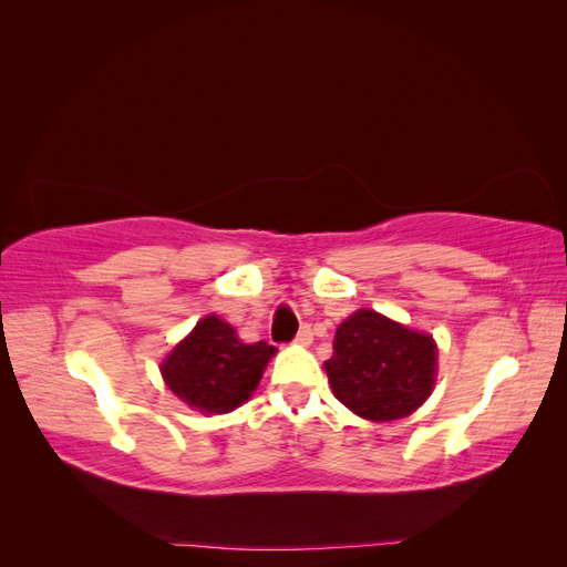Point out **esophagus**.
<instances>
[{
	"instance_id": "obj_1",
	"label": "esophagus",
	"mask_w": 567,
	"mask_h": 567,
	"mask_svg": "<svg viewBox=\"0 0 567 567\" xmlns=\"http://www.w3.org/2000/svg\"><path fill=\"white\" fill-rule=\"evenodd\" d=\"M312 329H310V326H302V329L298 331V336H296V342H298V346H302V348H307V346H310V342H312Z\"/></svg>"
}]
</instances>
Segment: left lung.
<instances>
[{
	"mask_svg": "<svg viewBox=\"0 0 567 567\" xmlns=\"http://www.w3.org/2000/svg\"><path fill=\"white\" fill-rule=\"evenodd\" d=\"M323 369L336 398L357 416L398 421L431 398L437 346L433 336L359 310L338 326L333 357Z\"/></svg>",
	"mask_w": 567,
	"mask_h": 567,
	"instance_id": "8db88e82",
	"label": "left lung"
}]
</instances>
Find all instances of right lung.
I'll use <instances>...</instances> for the list:
<instances>
[{
    "mask_svg": "<svg viewBox=\"0 0 567 567\" xmlns=\"http://www.w3.org/2000/svg\"><path fill=\"white\" fill-rule=\"evenodd\" d=\"M274 352L265 340L246 346L227 321L208 315L165 357L161 373L192 409L227 414L250 398Z\"/></svg>",
    "mask_w": 567,
    "mask_h": 567,
    "instance_id": "obj_1",
    "label": "right lung"
}]
</instances>
